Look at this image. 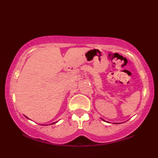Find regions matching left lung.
Here are the masks:
<instances>
[{"instance_id":"left-lung-1","label":"left lung","mask_w":158,"mask_h":158,"mask_svg":"<svg viewBox=\"0 0 158 158\" xmlns=\"http://www.w3.org/2000/svg\"><path fill=\"white\" fill-rule=\"evenodd\" d=\"M102 120H104V119H102ZM104 121H105V120H104Z\"/></svg>"}]
</instances>
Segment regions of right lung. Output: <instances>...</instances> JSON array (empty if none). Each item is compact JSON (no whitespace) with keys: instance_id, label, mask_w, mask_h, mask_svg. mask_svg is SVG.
<instances>
[{"instance_id":"obj_1","label":"right lung","mask_w":158,"mask_h":158,"mask_svg":"<svg viewBox=\"0 0 158 158\" xmlns=\"http://www.w3.org/2000/svg\"><path fill=\"white\" fill-rule=\"evenodd\" d=\"M27 118H28V117H27Z\"/></svg>"}]
</instances>
